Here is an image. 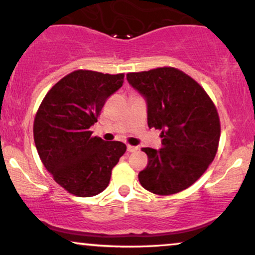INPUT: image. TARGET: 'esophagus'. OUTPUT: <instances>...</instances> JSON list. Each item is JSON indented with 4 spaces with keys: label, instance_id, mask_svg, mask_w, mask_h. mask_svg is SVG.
I'll use <instances>...</instances> for the list:
<instances>
[{
    "label": "esophagus",
    "instance_id": "esophagus-1",
    "mask_svg": "<svg viewBox=\"0 0 255 255\" xmlns=\"http://www.w3.org/2000/svg\"><path fill=\"white\" fill-rule=\"evenodd\" d=\"M137 150L136 146H131V145H127V151L128 152H135Z\"/></svg>",
    "mask_w": 255,
    "mask_h": 255
}]
</instances>
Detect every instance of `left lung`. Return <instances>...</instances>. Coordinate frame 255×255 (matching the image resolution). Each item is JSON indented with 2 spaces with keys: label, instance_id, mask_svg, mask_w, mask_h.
<instances>
[{
  "label": "left lung",
  "instance_id": "obj_1",
  "mask_svg": "<svg viewBox=\"0 0 255 255\" xmlns=\"http://www.w3.org/2000/svg\"><path fill=\"white\" fill-rule=\"evenodd\" d=\"M128 83L145 98L147 125L162 130V148L144 147L147 166L139 181L148 192L170 195L188 188L217 153L221 124L203 87L172 67L128 73Z\"/></svg>",
  "mask_w": 255,
  "mask_h": 255
}]
</instances>
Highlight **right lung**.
I'll use <instances>...</instances> for the list:
<instances>
[{
  "instance_id": "add662e5",
  "label": "right lung",
  "mask_w": 255,
  "mask_h": 255,
  "mask_svg": "<svg viewBox=\"0 0 255 255\" xmlns=\"http://www.w3.org/2000/svg\"><path fill=\"white\" fill-rule=\"evenodd\" d=\"M124 78L72 72L51 87L37 111L33 137L38 154L54 180L71 194L93 197L103 192L127 150L124 142L104 141L90 130Z\"/></svg>"
}]
</instances>
